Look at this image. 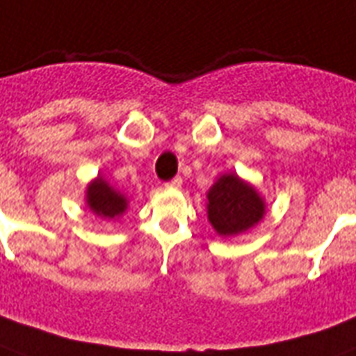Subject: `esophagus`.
<instances>
[{
    "label": "esophagus",
    "mask_w": 356,
    "mask_h": 356,
    "mask_svg": "<svg viewBox=\"0 0 356 356\" xmlns=\"http://www.w3.org/2000/svg\"><path fill=\"white\" fill-rule=\"evenodd\" d=\"M181 184H183V179L175 177V179H172L170 183H166V186H170V188H179Z\"/></svg>",
    "instance_id": "34e87169"
}]
</instances>
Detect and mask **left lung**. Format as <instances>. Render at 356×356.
<instances>
[{"label":"left lung","mask_w":356,"mask_h":356,"mask_svg":"<svg viewBox=\"0 0 356 356\" xmlns=\"http://www.w3.org/2000/svg\"><path fill=\"white\" fill-rule=\"evenodd\" d=\"M265 202L252 184L237 173L222 175L207 192V216L214 232L232 237L246 232L261 220Z\"/></svg>","instance_id":"obj_1"}]
</instances>
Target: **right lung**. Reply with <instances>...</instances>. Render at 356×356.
<instances>
[{
    "instance_id": "1",
    "label": "right lung",
    "mask_w": 356,
    "mask_h": 356,
    "mask_svg": "<svg viewBox=\"0 0 356 356\" xmlns=\"http://www.w3.org/2000/svg\"><path fill=\"white\" fill-rule=\"evenodd\" d=\"M86 202H88V207L97 216L108 218V220H113V218L121 216L127 211V205H129L127 197L113 186H110V183L100 175L89 183L88 192H86Z\"/></svg>"
}]
</instances>
